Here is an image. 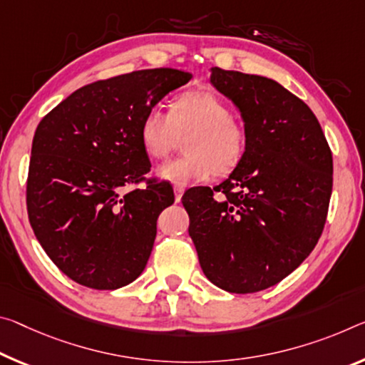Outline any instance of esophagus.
<instances>
[{
    "mask_svg": "<svg viewBox=\"0 0 365 365\" xmlns=\"http://www.w3.org/2000/svg\"><path fill=\"white\" fill-rule=\"evenodd\" d=\"M183 192H185L183 187H178V185H175V187H173V195H175V201H177V203L182 200Z\"/></svg>",
    "mask_w": 365,
    "mask_h": 365,
    "instance_id": "1",
    "label": "esophagus"
}]
</instances>
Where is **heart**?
Here are the masks:
<instances>
[{"label":"heart","instance_id":"heart-1","mask_svg":"<svg viewBox=\"0 0 365 365\" xmlns=\"http://www.w3.org/2000/svg\"><path fill=\"white\" fill-rule=\"evenodd\" d=\"M185 141L187 155L158 165L155 175L178 187L205 182L214 172H232L247 153L248 133L232 118V110L211 91H188L177 96L169 113L159 107L148 110L140 126L144 151L164 159Z\"/></svg>","mask_w":365,"mask_h":365}]
</instances>
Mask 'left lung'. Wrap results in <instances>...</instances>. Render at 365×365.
<instances>
[{"mask_svg": "<svg viewBox=\"0 0 365 365\" xmlns=\"http://www.w3.org/2000/svg\"><path fill=\"white\" fill-rule=\"evenodd\" d=\"M210 81L240 112L248 148L221 185L183 195L188 234L212 284L258 292L291 274L320 239L331 151L307 103L276 81L221 68H211Z\"/></svg>", "mask_w": 365, "mask_h": 365, "instance_id": "obj_1", "label": "left lung"}]
</instances>
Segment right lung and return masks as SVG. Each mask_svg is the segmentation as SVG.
Here are the masks:
<instances>
[{
    "label": "right lung",
    "instance_id": "add662e5",
    "mask_svg": "<svg viewBox=\"0 0 365 365\" xmlns=\"http://www.w3.org/2000/svg\"><path fill=\"white\" fill-rule=\"evenodd\" d=\"M192 74L155 68L97 81L45 115L32 141L27 214L37 240L78 284L113 291L146 268L158 217L173 203L165 182L144 180L151 162L140 126L148 110Z\"/></svg>",
    "mask_w": 365,
    "mask_h": 365
}]
</instances>
